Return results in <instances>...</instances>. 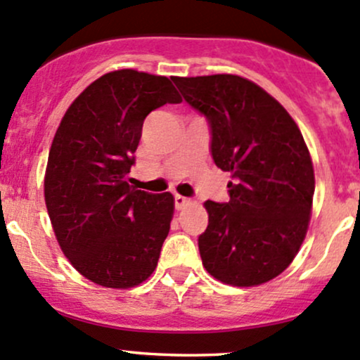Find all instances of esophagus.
<instances>
[{
  "label": "esophagus",
  "mask_w": 360,
  "mask_h": 360,
  "mask_svg": "<svg viewBox=\"0 0 360 360\" xmlns=\"http://www.w3.org/2000/svg\"><path fill=\"white\" fill-rule=\"evenodd\" d=\"M174 205H176L177 210H183V208H186L188 205H191V200L184 198V196L176 195V198H174Z\"/></svg>",
  "instance_id": "1"
}]
</instances>
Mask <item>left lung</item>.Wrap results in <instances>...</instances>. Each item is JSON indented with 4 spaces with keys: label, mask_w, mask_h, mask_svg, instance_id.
I'll return each mask as SVG.
<instances>
[{
    "label": "left lung",
    "mask_w": 360,
    "mask_h": 360,
    "mask_svg": "<svg viewBox=\"0 0 360 360\" xmlns=\"http://www.w3.org/2000/svg\"><path fill=\"white\" fill-rule=\"evenodd\" d=\"M172 82L207 117L212 159L232 177L229 201H205L203 266L229 285L268 282L292 263L309 225L314 171L301 131L270 94L238 75Z\"/></svg>",
    "instance_id": "obj_1"
}]
</instances>
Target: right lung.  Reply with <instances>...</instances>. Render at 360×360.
Here are the masks:
<instances>
[{
  "instance_id": "right-lung-1",
  "label": "right lung",
  "mask_w": 360,
  "mask_h": 360,
  "mask_svg": "<svg viewBox=\"0 0 360 360\" xmlns=\"http://www.w3.org/2000/svg\"><path fill=\"white\" fill-rule=\"evenodd\" d=\"M183 101L167 77L120 70L97 78L63 116L47 159L44 196L54 234L85 278L110 289L147 280L171 229V193L133 188L141 126Z\"/></svg>"
}]
</instances>
